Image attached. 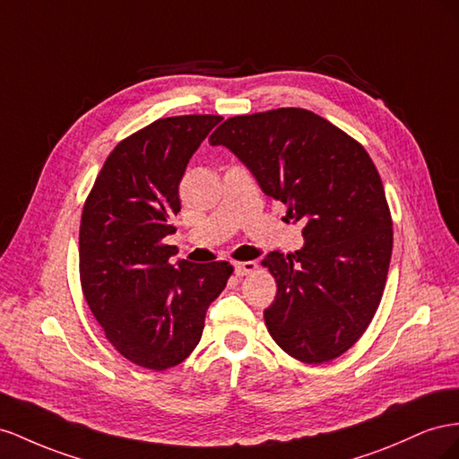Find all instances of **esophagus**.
Wrapping results in <instances>:
<instances>
[{
    "instance_id": "esophagus-1",
    "label": "esophagus",
    "mask_w": 459,
    "mask_h": 459,
    "mask_svg": "<svg viewBox=\"0 0 459 459\" xmlns=\"http://www.w3.org/2000/svg\"><path fill=\"white\" fill-rule=\"evenodd\" d=\"M257 269L255 261H237L234 264V273H237V277H244V274H250Z\"/></svg>"
}]
</instances>
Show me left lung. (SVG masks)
<instances>
[{"instance_id": "1", "label": "left lung", "mask_w": 459, "mask_h": 459, "mask_svg": "<svg viewBox=\"0 0 459 459\" xmlns=\"http://www.w3.org/2000/svg\"><path fill=\"white\" fill-rule=\"evenodd\" d=\"M209 143L229 148L286 205L284 221L304 227L296 254L264 259L277 281L264 311L273 340L304 363L342 356L381 304L392 255L390 212L369 153L298 108L230 117Z\"/></svg>"}]
</instances>
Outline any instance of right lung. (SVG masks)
Masks as SVG:
<instances>
[{
	"label": "right lung",
	"instance_id": "right-lung-1",
	"mask_svg": "<svg viewBox=\"0 0 459 459\" xmlns=\"http://www.w3.org/2000/svg\"><path fill=\"white\" fill-rule=\"evenodd\" d=\"M219 115L160 119L109 153L81 219V282L115 350L165 371L198 346L205 311L232 273L227 261L190 264L165 244L180 212L178 185Z\"/></svg>",
	"mask_w": 459,
	"mask_h": 459
}]
</instances>
